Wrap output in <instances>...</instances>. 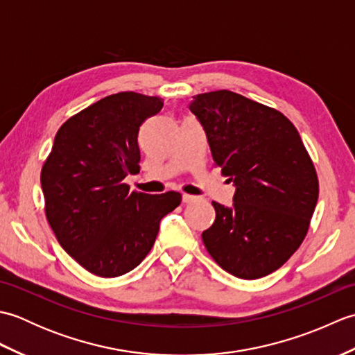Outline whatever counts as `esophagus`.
Here are the masks:
<instances>
[{"label":"esophagus","mask_w":355,"mask_h":355,"mask_svg":"<svg viewBox=\"0 0 355 355\" xmlns=\"http://www.w3.org/2000/svg\"><path fill=\"white\" fill-rule=\"evenodd\" d=\"M193 201H197V197H195V195H189V193L183 195V202H193Z\"/></svg>","instance_id":"34e87169"}]
</instances>
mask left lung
I'll use <instances>...</instances> for the list:
<instances>
[{
  "label": "left lung",
  "mask_w": 355,
  "mask_h": 355,
  "mask_svg": "<svg viewBox=\"0 0 355 355\" xmlns=\"http://www.w3.org/2000/svg\"><path fill=\"white\" fill-rule=\"evenodd\" d=\"M215 168L236 184L233 207L214 201L202 232L209 254L227 273L259 279L291 258L305 239L319 198L314 163L281 111L229 89L193 96Z\"/></svg>",
  "instance_id": "1"
}]
</instances>
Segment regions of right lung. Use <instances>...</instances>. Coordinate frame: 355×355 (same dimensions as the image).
Returning a JSON list of instances; mask_svg holds the SVG:
<instances>
[{
  "instance_id": "1",
  "label": "right lung",
  "mask_w": 355,
  "mask_h": 355,
  "mask_svg": "<svg viewBox=\"0 0 355 355\" xmlns=\"http://www.w3.org/2000/svg\"><path fill=\"white\" fill-rule=\"evenodd\" d=\"M163 99L134 92L103 97L62 123L41 169L45 218L64 250L89 273L117 277L153 248L182 193L131 191L140 171L139 131Z\"/></svg>"
}]
</instances>
